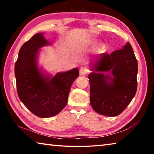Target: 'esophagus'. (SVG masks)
Instances as JSON below:
<instances>
[{
	"label": "esophagus",
	"instance_id": "1",
	"mask_svg": "<svg viewBox=\"0 0 154 154\" xmlns=\"http://www.w3.org/2000/svg\"><path fill=\"white\" fill-rule=\"evenodd\" d=\"M79 72L81 75H85L89 72V69L86 67H82L79 71Z\"/></svg>",
	"mask_w": 154,
	"mask_h": 154
}]
</instances>
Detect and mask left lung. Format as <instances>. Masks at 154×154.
<instances>
[{
	"mask_svg": "<svg viewBox=\"0 0 154 154\" xmlns=\"http://www.w3.org/2000/svg\"><path fill=\"white\" fill-rule=\"evenodd\" d=\"M94 67L96 71H110L113 77L96 72L88 75L91 105L103 116H118L131 102L137 89L138 64L131 45L128 42L111 54L103 53Z\"/></svg>",
	"mask_w": 154,
	"mask_h": 154,
	"instance_id": "1",
	"label": "left lung"
}]
</instances>
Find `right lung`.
I'll return each instance as SVG.
<instances>
[{
  "label": "right lung",
  "instance_id": "right-lung-1",
  "mask_svg": "<svg viewBox=\"0 0 154 154\" xmlns=\"http://www.w3.org/2000/svg\"><path fill=\"white\" fill-rule=\"evenodd\" d=\"M42 33L34 35L21 47L15 64L17 95L22 103L35 116L49 118L66 106L71 87L79 76V69L43 77L36 66L40 48L48 44Z\"/></svg>",
  "mask_w": 154,
  "mask_h": 154
}]
</instances>
